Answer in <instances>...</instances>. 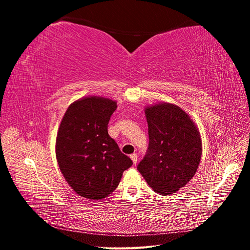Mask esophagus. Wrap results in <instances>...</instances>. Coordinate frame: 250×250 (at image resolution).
<instances>
[{"label": "esophagus", "instance_id": "esophagus-1", "mask_svg": "<svg viewBox=\"0 0 250 250\" xmlns=\"http://www.w3.org/2000/svg\"><path fill=\"white\" fill-rule=\"evenodd\" d=\"M130 158H131V161L133 162V164H137V163L139 162V157H138V155L135 154V153L131 154V155H130Z\"/></svg>", "mask_w": 250, "mask_h": 250}]
</instances>
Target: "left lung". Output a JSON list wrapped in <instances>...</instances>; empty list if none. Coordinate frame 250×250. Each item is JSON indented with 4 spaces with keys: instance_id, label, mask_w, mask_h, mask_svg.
<instances>
[{
    "instance_id": "8db88e82",
    "label": "left lung",
    "mask_w": 250,
    "mask_h": 250,
    "mask_svg": "<svg viewBox=\"0 0 250 250\" xmlns=\"http://www.w3.org/2000/svg\"><path fill=\"white\" fill-rule=\"evenodd\" d=\"M144 110L149 148L138 170L154 192L170 195L184 188L197 171L201 135L190 115L176 104L160 102Z\"/></svg>"
}]
</instances>
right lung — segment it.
<instances>
[{
    "label": "right lung",
    "instance_id": "add662e5",
    "mask_svg": "<svg viewBox=\"0 0 250 250\" xmlns=\"http://www.w3.org/2000/svg\"><path fill=\"white\" fill-rule=\"evenodd\" d=\"M117 102L88 96L74 101L60 122L55 152L64 179L81 197L101 200L116 190L132 161L107 132Z\"/></svg>",
    "mask_w": 250,
    "mask_h": 250
}]
</instances>
